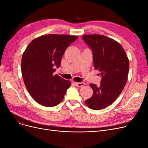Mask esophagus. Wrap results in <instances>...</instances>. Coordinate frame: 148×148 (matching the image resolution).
Segmentation results:
<instances>
[{
	"mask_svg": "<svg viewBox=\"0 0 148 148\" xmlns=\"http://www.w3.org/2000/svg\"><path fill=\"white\" fill-rule=\"evenodd\" d=\"M85 83L84 82H75V85L78 86V87H81V86H83L85 85Z\"/></svg>",
	"mask_w": 148,
	"mask_h": 148,
	"instance_id": "obj_1",
	"label": "esophagus"
}]
</instances>
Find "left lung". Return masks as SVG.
<instances>
[{
    "label": "left lung",
    "mask_w": 148,
    "mask_h": 148,
    "mask_svg": "<svg viewBox=\"0 0 148 148\" xmlns=\"http://www.w3.org/2000/svg\"><path fill=\"white\" fill-rule=\"evenodd\" d=\"M91 49L94 67L102 76L101 85L91 84L93 95L85 101L95 110L110 106L121 93L126 84L129 60L122 46L112 38L94 34L82 36Z\"/></svg>",
    "instance_id": "obj_1"
}]
</instances>
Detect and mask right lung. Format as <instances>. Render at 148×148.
<instances>
[{"instance_id":"add662e5","label":"right lung","mask_w":148,"mask_h":148,"mask_svg":"<svg viewBox=\"0 0 148 148\" xmlns=\"http://www.w3.org/2000/svg\"><path fill=\"white\" fill-rule=\"evenodd\" d=\"M77 36L50 34L32 40L23 53L21 71L29 94L36 102L46 107L57 106L63 99L69 80L57 74L66 49L77 39Z\"/></svg>"}]
</instances>
